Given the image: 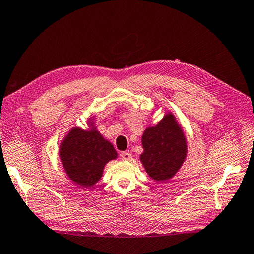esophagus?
I'll use <instances>...</instances> for the list:
<instances>
[{"instance_id":"34e87169","label":"esophagus","mask_w":254,"mask_h":254,"mask_svg":"<svg viewBox=\"0 0 254 254\" xmlns=\"http://www.w3.org/2000/svg\"><path fill=\"white\" fill-rule=\"evenodd\" d=\"M120 158L123 159V161H130L131 159V154L130 153H127V152H123L120 154Z\"/></svg>"}]
</instances>
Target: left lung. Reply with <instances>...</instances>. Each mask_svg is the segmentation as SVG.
I'll use <instances>...</instances> for the list:
<instances>
[{"label": "left lung", "mask_w": 254, "mask_h": 254, "mask_svg": "<svg viewBox=\"0 0 254 254\" xmlns=\"http://www.w3.org/2000/svg\"><path fill=\"white\" fill-rule=\"evenodd\" d=\"M140 159L153 180L165 182L175 175L186 156V141L172 115H166L155 127L146 129Z\"/></svg>", "instance_id": "left-lung-1"}]
</instances>
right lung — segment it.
<instances>
[{"instance_id": "add662e5", "label": "right lung", "mask_w": 254, "mask_h": 254, "mask_svg": "<svg viewBox=\"0 0 254 254\" xmlns=\"http://www.w3.org/2000/svg\"><path fill=\"white\" fill-rule=\"evenodd\" d=\"M60 157L70 180L87 188L100 180L105 165L117 153L98 131L74 128L61 144Z\"/></svg>"}]
</instances>
